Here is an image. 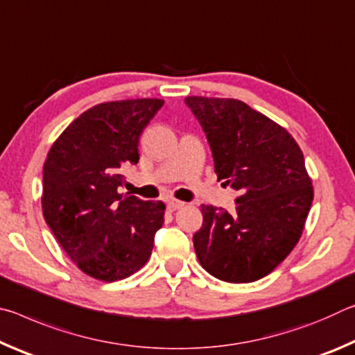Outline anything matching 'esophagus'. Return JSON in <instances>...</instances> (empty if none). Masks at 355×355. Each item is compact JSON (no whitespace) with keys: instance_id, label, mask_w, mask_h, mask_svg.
<instances>
[{"instance_id":"obj_1","label":"esophagus","mask_w":355,"mask_h":355,"mask_svg":"<svg viewBox=\"0 0 355 355\" xmlns=\"http://www.w3.org/2000/svg\"><path fill=\"white\" fill-rule=\"evenodd\" d=\"M167 207H169L171 209H182L186 207V203L182 200H177V199H171L169 202H167Z\"/></svg>"}]
</instances>
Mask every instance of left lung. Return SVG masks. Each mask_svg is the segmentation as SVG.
I'll return each mask as SVG.
<instances>
[{"label":"left lung","mask_w":355,"mask_h":355,"mask_svg":"<svg viewBox=\"0 0 355 355\" xmlns=\"http://www.w3.org/2000/svg\"><path fill=\"white\" fill-rule=\"evenodd\" d=\"M207 133L218 180L239 192L235 213L200 205L192 236L202 268L230 284L272 272L302 235L313 186L288 131L235 98L186 97Z\"/></svg>","instance_id":"1"}]
</instances>
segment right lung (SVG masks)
<instances>
[{"mask_svg": "<svg viewBox=\"0 0 355 355\" xmlns=\"http://www.w3.org/2000/svg\"><path fill=\"white\" fill-rule=\"evenodd\" d=\"M163 105L159 98L95 105L46 155L42 213L65 254L89 277L127 279L152 255L166 205L117 188L125 182L123 167L139 161V136Z\"/></svg>", "mask_w": 355, "mask_h": 355, "instance_id": "obj_1", "label": "right lung"}]
</instances>
